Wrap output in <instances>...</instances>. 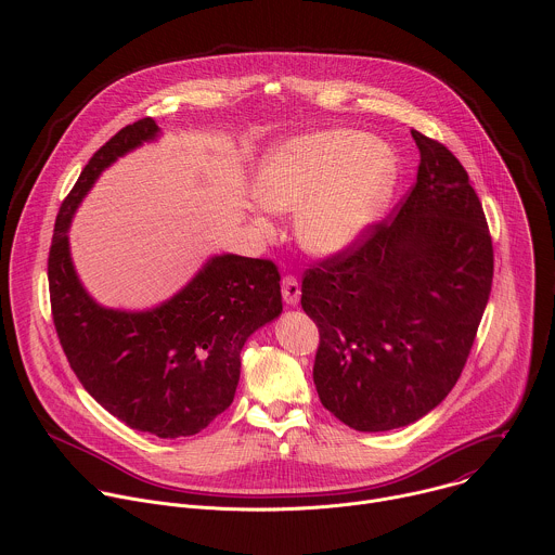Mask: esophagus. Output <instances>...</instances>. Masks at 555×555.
Wrapping results in <instances>:
<instances>
[{"label": "esophagus", "mask_w": 555, "mask_h": 555, "mask_svg": "<svg viewBox=\"0 0 555 555\" xmlns=\"http://www.w3.org/2000/svg\"><path fill=\"white\" fill-rule=\"evenodd\" d=\"M281 289H283L285 305L296 307L300 302V283L294 276H285L283 283H281Z\"/></svg>", "instance_id": "obj_1"}]
</instances>
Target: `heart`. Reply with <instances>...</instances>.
I'll list each match as a JSON object with an SVG mask.
<instances>
[{"instance_id":"heart-1","label":"heart","mask_w":555,"mask_h":555,"mask_svg":"<svg viewBox=\"0 0 555 555\" xmlns=\"http://www.w3.org/2000/svg\"><path fill=\"white\" fill-rule=\"evenodd\" d=\"M400 180L395 149L358 129H325L272 144L259 160L253 212L272 230L268 210L296 212V240L313 257L356 250L384 219Z\"/></svg>"}]
</instances>
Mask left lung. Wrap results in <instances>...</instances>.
Returning a JSON list of instances; mask_svg holds the SVG:
<instances>
[{
  "mask_svg": "<svg viewBox=\"0 0 555 555\" xmlns=\"http://www.w3.org/2000/svg\"><path fill=\"white\" fill-rule=\"evenodd\" d=\"M411 133L420 169L398 215L302 279L300 305L321 332L315 390L360 433L415 424L446 400L492 289L490 230L465 169Z\"/></svg>",
  "mask_w": 555,
  "mask_h": 555,
  "instance_id": "obj_1",
  "label": "left lung"
}]
</instances>
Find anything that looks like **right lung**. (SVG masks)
<instances>
[{
    "label": "right lung",
    "mask_w": 555,
    "mask_h": 555,
    "mask_svg": "<svg viewBox=\"0 0 555 555\" xmlns=\"http://www.w3.org/2000/svg\"><path fill=\"white\" fill-rule=\"evenodd\" d=\"M160 138L153 118L120 129L74 184L54 223L48 259L52 319L76 377L129 428L160 439L204 430L234 400L242 349L283 311L272 261L215 255L171 298L149 309L105 307L86 289L69 253V225L118 157Z\"/></svg>",
    "instance_id": "obj_1"
}]
</instances>
